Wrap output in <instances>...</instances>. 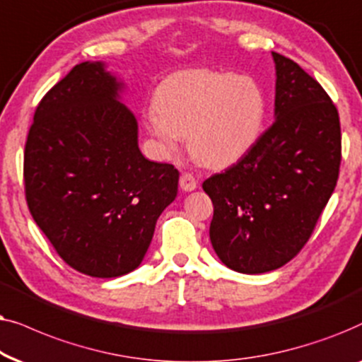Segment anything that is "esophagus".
Listing matches in <instances>:
<instances>
[{
    "instance_id": "34e87169",
    "label": "esophagus",
    "mask_w": 362,
    "mask_h": 362,
    "mask_svg": "<svg viewBox=\"0 0 362 362\" xmlns=\"http://www.w3.org/2000/svg\"><path fill=\"white\" fill-rule=\"evenodd\" d=\"M178 184H180V189L184 192H192L197 189V185H199V182H197V178L192 175V173H182L180 175V180H178Z\"/></svg>"
}]
</instances>
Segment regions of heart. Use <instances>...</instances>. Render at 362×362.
Segmentation results:
<instances>
[{
  "instance_id": "heart-1",
  "label": "heart",
  "mask_w": 362,
  "mask_h": 362,
  "mask_svg": "<svg viewBox=\"0 0 362 362\" xmlns=\"http://www.w3.org/2000/svg\"><path fill=\"white\" fill-rule=\"evenodd\" d=\"M144 124L162 152L173 153L182 137L197 160L226 167L258 141L264 122V94L250 76L187 69L163 79Z\"/></svg>"
}]
</instances>
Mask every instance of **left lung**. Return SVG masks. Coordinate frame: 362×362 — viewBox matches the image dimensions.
<instances>
[{
    "label": "left lung",
    "mask_w": 362,
    "mask_h": 362,
    "mask_svg": "<svg viewBox=\"0 0 362 362\" xmlns=\"http://www.w3.org/2000/svg\"><path fill=\"white\" fill-rule=\"evenodd\" d=\"M274 122L225 172L204 182L214 204L210 240L226 267L258 274L296 257L334 192L339 114L316 79L272 52Z\"/></svg>",
    "instance_id": "1"
}]
</instances>
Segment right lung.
Here are the masks:
<instances>
[{"mask_svg": "<svg viewBox=\"0 0 362 362\" xmlns=\"http://www.w3.org/2000/svg\"><path fill=\"white\" fill-rule=\"evenodd\" d=\"M122 89L103 62L74 66L37 104L24 147L33 218L71 268L94 278L136 269L177 197L178 170L142 156Z\"/></svg>", "mask_w": 362, "mask_h": 362, "instance_id": "obj_1", "label": "right lung"}]
</instances>
